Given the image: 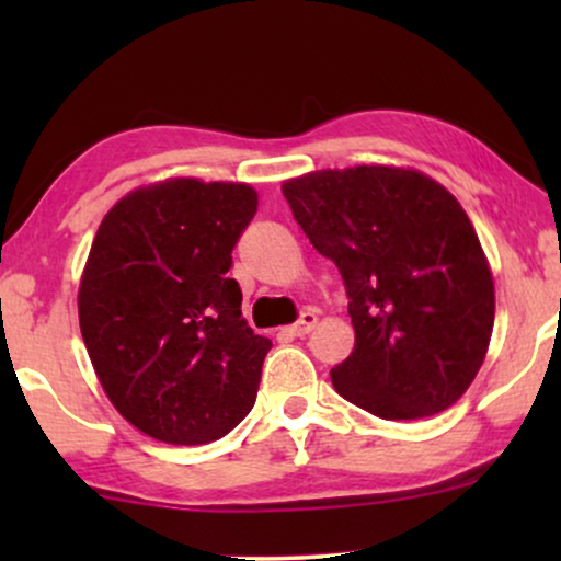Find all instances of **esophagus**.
<instances>
[{
    "mask_svg": "<svg viewBox=\"0 0 561 561\" xmlns=\"http://www.w3.org/2000/svg\"><path fill=\"white\" fill-rule=\"evenodd\" d=\"M317 321H319V317H317V311H304V313H301V319H298V321H296V324L288 329V332H290V334H294V336H306V334H309V332H311V329H313V327H317Z\"/></svg>",
    "mask_w": 561,
    "mask_h": 561,
    "instance_id": "34e87169",
    "label": "esophagus"
}]
</instances>
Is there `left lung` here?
<instances>
[{"mask_svg":"<svg viewBox=\"0 0 561 561\" xmlns=\"http://www.w3.org/2000/svg\"><path fill=\"white\" fill-rule=\"evenodd\" d=\"M321 255L340 267L355 350L336 393L390 421L455 405L485 363L495 283L462 204L416 168H324L283 181Z\"/></svg>","mask_w":561,"mask_h":561,"instance_id":"8db88e82","label":"left lung"}]
</instances>
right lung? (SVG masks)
Here are the masks:
<instances>
[{"label": "right lung", "mask_w": 561, "mask_h": 561, "mask_svg": "<svg viewBox=\"0 0 561 561\" xmlns=\"http://www.w3.org/2000/svg\"><path fill=\"white\" fill-rule=\"evenodd\" d=\"M257 211L250 183L165 179L106 211L79 283V324L114 409L165 444H209L255 405L271 340L227 271Z\"/></svg>", "instance_id": "add662e5"}]
</instances>
